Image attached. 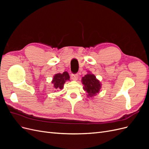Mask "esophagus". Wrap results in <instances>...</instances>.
<instances>
[{"instance_id": "obj_1", "label": "esophagus", "mask_w": 149, "mask_h": 149, "mask_svg": "<svg viewBox=\"0 0 149 149\" xmlns=\"http://www.w3.org/2000/svg\"><path fill=\"white\" fill-rule=\"evenodd\" d=\"M71 79L73 81H77L78 79V74H71Z\"/></svg>"}]
</instances>
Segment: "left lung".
I'll use <instances>...</instances> for the list:
<instances>
[{
	"instance_id": "obj_1",
	"label": "left lung",
	"mask_w": 149,
	"mask_h": 149,
	"mask_svg": "<svg viewBox=\"0 0 149 149\" xmlns=\"http://www.w3.org/2000/svg\"><path fill=\"white\" fill-rule=\"evenodd\" d=\"M81 81L84 85V90L88 93V97H93L100 92L101 88V83L90 72L82 78Z\"/></svg>"
}]
</instances>
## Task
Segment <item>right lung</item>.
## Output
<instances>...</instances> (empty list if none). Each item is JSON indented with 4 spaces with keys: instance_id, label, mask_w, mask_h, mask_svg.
<instances>
[{
    "instance_id": "1",
    "label": "right lung",
    "mask_w": 149,
    "mask_h": 149,
    "mask_svg": "<svg viewBox=\"0 0 149 149\" xmlns=\"http://www.w3.org/2000/svg\"><path fill=\"white\" fill-rule=\"evenodd\" d=\"M68 80H70V75L66 71L63 73H57L53 76L52 83L53 86L57 91L58 89H62L64 86L65 83Z\"/></svg>"
}]
</instances>
